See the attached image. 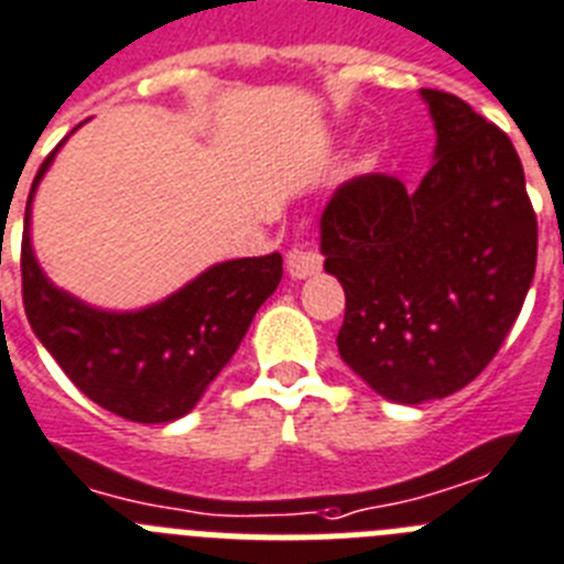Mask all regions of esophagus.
Segmentation results:
<instances>
[{"label": "esophagus", "mask_w": 564, "mask_h": 564, "mask_svg": "<svg viewBox=\"0 0 564 564\" xmlns=\"http://www.w3.org/2000/svg\"><path fill=\"white\" fill-rule=\"evenodd\" d=\"M323 267L321 254L315 249H306V247H295L286 252V272L295 281H303V278H312L317 275Z\"/></svg>", "instance_id": "1"}]
</instances>
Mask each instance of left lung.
<instances>
[{"label": "left lung", "instance_id": "1", "mask_svg": "<svg viewBox=\"0 0 564 564\" xmlns=\"http://www.w3.org/2000/svg\"><path fill=\"white\" fill-rule=\"evenodd\" d=\"M420 96L437 130L420 187L360 175L321 215L323 267L346 292L337 351L405 405L448 398L491 364L536 269V215L511 139L452 93Z\"/></svg>", "mask_w": 564, "mask_h": 564}]
</instances>
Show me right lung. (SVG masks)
I'll list each match as a JSON object with an SVG mask.
<instances>
[{"instance_id":"obj_1","label":"right lung","mask_w":564,"mask_h":564,"mask_svg":"<svg viewBox=\"0 0 564 564\" xmlns=\"http://www.w3.org/2000/svg\"><path fill=\"white\" fill-rule=\"evenodd\" d=\"M62 144L39 166L24 207V315L39 343L93 403L133 423H173L198 405L232 360L254 312L281 283L283 258L272 252L213 263L141 310L90 306L45 275L31 241L33 195Z\"/></svg>"}]
</instances>
